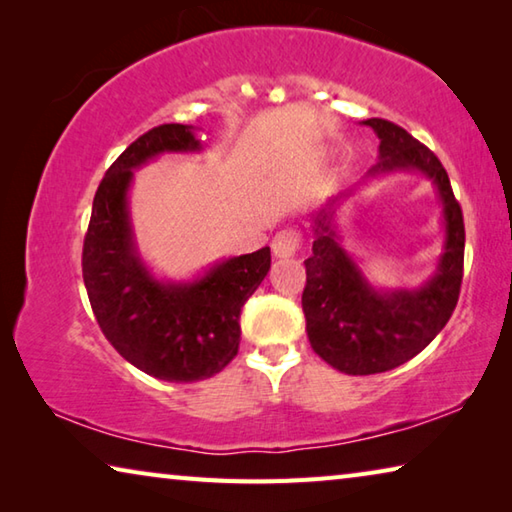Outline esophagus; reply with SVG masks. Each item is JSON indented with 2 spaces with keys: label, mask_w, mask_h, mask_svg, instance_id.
<instances>
[{
  "label": "esophagus",
  "mask_w": 512,
  "mask_h": 512,
  "mask_svg": "<svg viewBox=\"0 0 512 512\" xmlns=\"http://www.w3.org/2000/svg\"><path fill=\"white\" fill-rule=\"evenodd\" d=\"M273 255L277 259H287V257H293L298 253L300 248V232L293 230V228H284L277 232V235L273 237Z\"/></svg>",
  "instance_id": "obj_1"
}]
</instances>
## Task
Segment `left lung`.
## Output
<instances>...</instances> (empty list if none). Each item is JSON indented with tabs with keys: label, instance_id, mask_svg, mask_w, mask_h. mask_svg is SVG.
I'll use <instances>...</instances> for the list:
<instances>
[{
	"label": "left lung",
	"instance_id": "8db88e82",
	"mask_svg": "<svg viewBox=\"0 0 512 512\" xmlns=\"http://www.w3.org/2000/svg\"><path fill=\"white\" fill-rule=\"evenodd\" d=\"M379 137L377 164L366 176L309 212L314 235L305 259L307 287L302 311L314 352L345 375H375L402 366L420 354L447 325L463 280L465 225L447 171L427 146L386 119H366ZM418 172L429 179L441 203L444 250L437 271L415 288H375L360 260L342 246V205L372 179Z\"/></svg>",
	"mask_w": 512,
	"mask_h": 512
}]
</instances>
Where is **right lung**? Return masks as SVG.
I'll return each instance as SVG.
<instances>
[{"label":"right lung","mask_w":512,"mask_h":512,"mask_svg":"<svg viewBox=\"0 0 512 512\" xmlns=\"http://www.w3.org/2000/svg\"><path fill=\"white\" fill-rule=\"evenodd\" d=\"M196 126L164 124L112 162L94 194L83 282L101 332L146 375L189 384L237 357L241 307L271 271V248L228 257L185 280L155 275L131 219L135 171L167 153H201Z\"/></svg>","instance_id":"add662e5"}]
</instances>
